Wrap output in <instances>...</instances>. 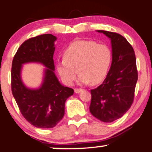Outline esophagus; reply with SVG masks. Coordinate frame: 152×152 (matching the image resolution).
Returning a JSON list of instances; mask_svg holds the SVG:
<instances>
[{"instance_id": "obj_1", "label": "esophagus", "mask_w": 152, "mask_h": 152, "mask_svg": "<svg viewBox=\"0 0 152 152\" xmlns=\"http://www.w3.org/2000/svg\"><path fill=\"white\" fill-rule=\"evenodd\" d=\"M81 91H83V89H81V88H75L74 89V92L76 93H79Z\"/></svg>"}]
</instances>
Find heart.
Returning a JSON list of instances; mask_svg holds the SVG:
<instances>
[{
    "label": "heart",
    "mask_w": 152,
    "mask_h": 152,
    "mask_svg": "<svg viewBox=\"0 0 152 152\" xmlns=\"http://www.w3.org/2000/svg\"><path fill=\"white\" fill-rule=\"evenodd\" d=\"M64 59L57 63V71L66 86H72L80 74V83L97 84L108 73L111 62V52L104 44L93 41H76L66 48ZM78 71H77V69Z\"/></svg>",
    "instance_id": "b5f03b06"
}]
</instances>
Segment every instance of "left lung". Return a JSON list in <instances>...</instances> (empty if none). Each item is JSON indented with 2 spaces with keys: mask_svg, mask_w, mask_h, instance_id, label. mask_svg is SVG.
<instances>
[{
  "mask_svg": "<svg viewBox=\"0 0 152 152\" xmlns=\"http://www.w3.org/2000/svg\"><path fill=\"white\" fill-rule=\"evenodd\" d=\"M111 39L112 62L102 83L90 90V111L105 123L120 118L131 107L138 74L132 45L121 34L98 30Z\"/></svg>",
  "mask_w": 152,
  "mask_h": 152,
  "instance_id": "obj_1",
  "label": "left lung"
}]
</instances>
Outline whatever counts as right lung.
Segmentation results:
<instances>
[{
	"label": "right lung",
	"instance_id": "obj_1",
	"mask_svg": "<svg viewBox=\"0 0 152 152\" xmlns=\"http://www.w3.org/2000/svg\"><path fill=\"white\" fill-rule=\"evenodd\" d=\"M56 39L49 34L28 38L17 50L12 63L13 97L24 118L38 128L55 127L64 116L66 99L74 94L72 88L61 85L54 73V42ZM27 62L41 63L48 68L43 84L38 89L27 88L20 79L21 65Z\"/></svg>",
	"mask_w": 152,
	"mask_h": 152
}]
</instances>
